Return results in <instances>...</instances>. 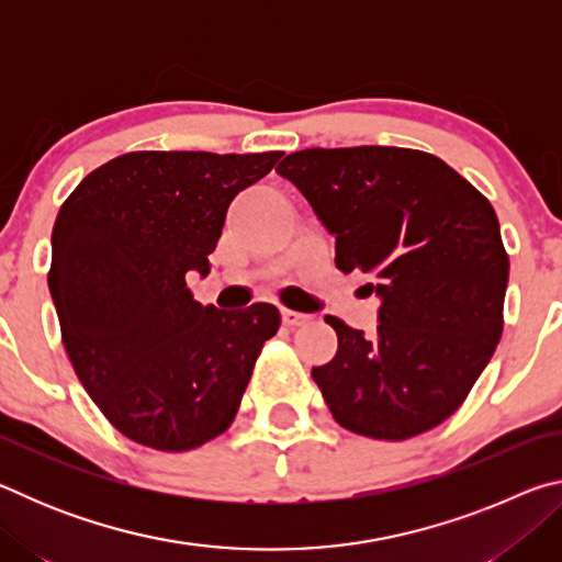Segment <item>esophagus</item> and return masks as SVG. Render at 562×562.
<instances>
[{
    "label": "esophagus",
    "instance_id": "esophagus-1",
    "mask_svg": "<svg viewBox=\"0 0 562 562\" xmlns=\"http://www.w3.org/2000/svg\"><path fill=\"white\" fill-rule=\"evenodd\" d=\"M310 317L307 315H302V312H294V310H288L284 307L282 310V322L288 327H300V325H304V322H307Z\"/></svg>",
    "mask_w": 562,
    "mask_h": 562
}]
</instances>
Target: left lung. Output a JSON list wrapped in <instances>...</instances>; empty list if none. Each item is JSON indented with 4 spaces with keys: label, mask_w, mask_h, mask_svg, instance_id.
Wrapping results in <instances>:
<instances>
[{
    "label": "left lung",
    "mask_w": 562,
    "mask_h": 562,
    "mask_svg": "<svg viewBox=\"0 0 562 562\" xmlns=\"http://www.w3.org/2000/svg\"><path fill=\"white\" fill-rule=\"evenodd\" d=\"M337 237V268L376 292V335L337 317L339 347L312 369L345 429L404 441L446 422L496 351L508 252L493 205L414 148H307L278 166Z\"/></svg>",
    "instance_id": "obj_1"
}]
</instances>
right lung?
<instances>
[{
    "label": "right lung",
    "instance_id": "obj_1",
    "mask_svg": "<svg viewBox=\"0 0 562 562\" xmlns=\"http://www.w3.org/2000/svg\"><path fill=\"white\" fill-rule=\"evenodd\" d=\"M280 158L123 154L91 170L56 215L49 292L64 349L131 441L190 451L233 424L280 312L268 302L203 307L186 278L211 272L227 205Z\"/></svg>",
    "mask_w": 562,
    "mask_h": 562
}]
</instances>
